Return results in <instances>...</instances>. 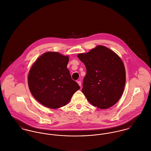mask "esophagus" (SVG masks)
<instances>
[{"mask_svg":"<svg viewBox=\"0 0 151 151\" xmlns=\"http://www.w3.org/2000/svg\"><path fill=\"white\" fill-rule=\"evenodd\" d=\"M77 83H78V85H80V86H81V82L80 81H77Z\"/></svg>","mask_w":151,"mask_h":151,"instance_id":"34e87169","label":"esophagus"}]
</instances>
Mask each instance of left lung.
Masks as SVG:
<instances>
[{
  "instance_id": "8db88e82",
  "label": "left lung",
  "mask_w": 151,
  "mask_h": 151,
  "mask_svg": "<svg viewBox=\"0 0 151 151\" xmlns=\"http://www.w3.org/2000/svg\"><path fill=\"white\" fill-rule=\"evenodd\" d=\"M77 57L86 68L82 91L94 106L105 109L116 104L123 93L126 73L120 58L111 49L97 46Z\"/></svg>"
}]
</instances>
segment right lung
Returning <instances> with one entry per match:
<instances>
[{
    "mask_svg": "<svg viewBox=\"0 0 151 151\" xmlns=\"http://www.w3.org/2000/svg\"><path fill=\"white\" fill-rule=\"evenodd\" d=\"M69 57L57 52H47L35 60L28 76L33 97L45 106L57 109L66 105L80 89L67 68Z\"/></svg>",
    "mask_w": 151,
    "mask_h": 151,
    "instance_id": "1",
    "label": "right lung"
}]
</instances>
